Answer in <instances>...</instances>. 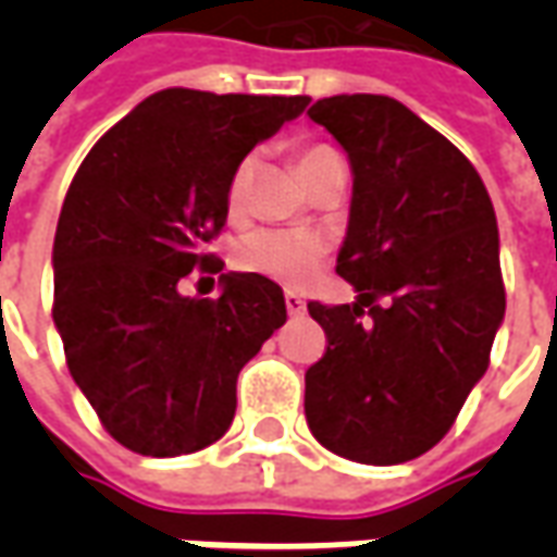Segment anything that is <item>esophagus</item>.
Here are the masks:
<instances>
[{
    "instance_id": "34e87169",
    "label": "esophagus",
    "mask_w": 557,
    "mask_h": 557,
    "mask_svg": "<svg viewBox=\"0 0 557 557\" xmlns=\"http://www.w3.org/2000/svg\"><path fill=\"white\" fill-rule=\"evenodd\" d=\"M283 298H286V310H289V315H301L304 310H307V304H304V298L298 292H286Z\"/></svg>"
}]
</instances>
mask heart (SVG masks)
Returning a JSON list of instances; mask_svg holds the SVG:
<instances>
[{"label": "heart", "mask_w": 557, "mask_h": 557, "mask_svg": "<svg viewBox=\"0 0 557 557\" xmlns=\"http://www.w3.org/2000/svg\"><path fill=\"white\" fill-rule=\"evenodd\" d=\"M339 158L334 148L327 146H307L298 154V170L304 178H310L319 166H325L327 160ZM256 160L247 154L235 163L226 182V211L232 218L242 214L247 202V190L253 182ZM327 253L325 238H319L315 232L304 230H253L235 244V265L247 274L277 280L286 286H301L304 280H310L322 268Z\"/></svg>", "instance_id": "b5f03b06"}]
</instances>
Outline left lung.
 <instances>
[{
	"instance_id": "left-lung-1",
	"label": "left lung",
	"mask_w": 557,
	"mask_h": 557,
	"mask_svg": "<svg viewBox=\"0 0 557 557\" xmlns=\"http://www.w3.org/2000/svg\"><path fill=\"white\" fill-rule=\"evenodd\" d=\"M307 115L355 172L337 274L358 301L307 304L327 346L304 375V414L331 454L409 462L490 367L504 319L495 208L471 160L394 98L334 95Z\"/></svg>"
}]
</instances>
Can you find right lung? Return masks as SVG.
<instances>
[{
	"label": "right lung",
	"mask_w": 557,
	"mask_h": 557,
	"mask_svg": "<svg viewBox=\"0 0 557 557\" xmlns=\"http://www.w3.org/2000/svg\"><path fill=\"white\" fill-rule=\"evenodd\" d=\"M307 101L163 89L79 163L55 226L53 322L74 382L127 450L163 459L218 442L242 367L286 322L274 280L220 274V298H184L178 283L223 271L206 247L230 214V172Z\"/></svg>",
	"instance_id": "1"
}]
</instances>
